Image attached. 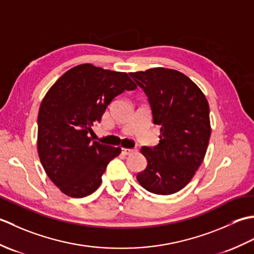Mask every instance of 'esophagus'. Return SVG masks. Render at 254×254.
Wrapping results in <instances>:
<instances>
[{"label": "esophagus", "instance_id": "34e87169", "mask_svg": "<svg viewBox=\"0 0 254 254\" xmlns=\"http://www.w3.org/2000/svg\"><path fill=\"white\" fill-rule=\"evenodd\" d=\"M135 152H136V149H133V148H122L123 155H131Z\"/></svg>", "mask_w": 254, "mask_h": 254}]
</instances>
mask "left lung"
Segmentation results:
<instances>
[{
  "label": "left lung",
  "instance_id": "8db88e82",
  "mask_svg": "<svg viewBox=\"0 0 254 254\" xmlns=\"http://www.w3.org/2000/svg\"><path fill=\"white\" fill-rule=\"evenodd\" d=\"M130 76L148 97L159 144L143 146L147 167L136 179L147 191L169 195L191 181L206 154L210 136L209 107L202 90L176 69L155 67Z\"/></svg>",
  "mask_w": 254,
  "mask_h": 254
}]
</instances>
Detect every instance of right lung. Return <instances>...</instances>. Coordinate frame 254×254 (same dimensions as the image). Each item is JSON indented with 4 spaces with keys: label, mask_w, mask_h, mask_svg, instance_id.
I'll return each instance as SVG.
<instances>
[{
    "label": "right lung",
    "mask_w": 254,
    "mask_h": 254,
    "mask_svg": "<svg viewBox=\"0 0 254 254\" xmlns=\"http://www.w3.org/2000/svg\"><path fill=\"white\" fill-rule=\"evenodd\" d=\"M135 88L127 73L86 63L68 69L48 90L38 113V155L65 195L84 197L99 188L121 148L93 141L88 133L115 97Z\"/></svg>",
    "instance_id": "1"
}]
</instances>
